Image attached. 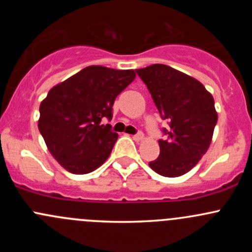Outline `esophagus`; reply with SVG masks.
<instances>
[{
    "mask_svg": "<svg viewBox=\"0 0 252 252\" xmlns=\"http://www.w3.org/2000/svg\"><path fill=\"white\" fill-rule=\"evenodd\" d=\"M133 139H134V140H135V141H141L142 139H144V134H142L141 131H139L138 134H135V135L133 136Z\"/></svg>",
    "mask_w": 252,
    "mask_h": 252,
    "instance_id": "obj_1",
    "label": "esophagus"
}]
</instances>
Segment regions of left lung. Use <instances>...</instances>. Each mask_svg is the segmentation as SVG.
I'll use <instances>...</instances> for the list:
<instances>
[{"label":"left lung","instance_id":"obj_1","mask_svg":"<svg viewBox=\"0 0 252 252\" xmlns=\"http://www.w3.org/2000/svg\"><path fill=\"white\" fill-rule=\"evenodd\" d=\"M151 97L169 124L158 140L159 156L149 163L163 177H180L197 164L208 150L217 124L215 100L205 86L190 75L166 64L136 69Z\"/></svg>","mask_w":252,"mask_h":252}]
</instances>
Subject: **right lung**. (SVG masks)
<instances>
[{
    "mask_svg": "<svg viewBox=\"0 0 252 252\" xmlns=\"http://www.w3.org/2000/svg\"><path fill=\"white\" fill-rule=\"evenodd\" d=\"M135 77L133 69L90 65L48 91L37 126L63 168L86 174L105 163L118 134L102 121H111L114 100Z\"/></svg>",
    "mask_w": 252,
    "mask_h": 252,
    "instance_id": "add662e5",
    "label": "right lung"
}]
</instances>
